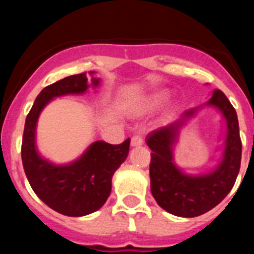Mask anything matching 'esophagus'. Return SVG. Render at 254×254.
Listing matches in <instances>:
<instances>
[{
  "instance_id": "34e87169",
  "label": "esophagus",
  "mask_w": 254,
  "mask_h": 254,
  "mask_svg": "<svg viewBox=\"0 0 254 254\" xmlns=\"http://www.w3.org/2000/svg\"><path fill=\"white\" fill-rule=\"evenodd\" d=\"M143 143V140H142V137L140 136V135H136V136H134V137H131V146H141Z\"/></svg>"
}]
</instances>
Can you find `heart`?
<instances>
[{
	"instance_id": "obj_1",
	"label": "heart",
	"mask_w": 254,
	"mask_h": 254,
	"mask_svg": "<svg viewBox=\"0 0 254 254\" xmlns=\"http://www.w3.org/2000/svg\"><path fill=\"white\" fill-rule=\"evenodd\" d=\"M166 99H167L166 92H155L150 96H146L141 101L137 102L135 106H132L130 108V114L132 117H142V115L150 114V113L161 108L166 102Z\"/></svg>"
}]
</instances>
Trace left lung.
Listing matches in <instances>:
<instances>
[{
	"label": "left lung",
	"instance_id": "left-lung-1",
	"mask_svg": "<svg viewBox=\"0 0 254 254\" xmlns=\"http://www.w3.org/2000/svg\"><path fill=\"white\" fill-rule=\"evenodd\" d=\"M204 106H214L227 123L222 160L211 171L189 175L174 163L173 148L181 127ZM151 148V193L157 204L170 214L181 217H195L211 210L230 193L240 172L242 143L237 114L220 89H215L206 103L188 109L179 119L160 127L146 136Z\"/></svg>",
	"mask_w": 254,
	"mask_h": 254
}]
</instances>
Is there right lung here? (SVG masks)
<instances>
[{
	"label": "right lung",
	"instance_id": "obj_1",
	"mask_svg": "<svg viewBox=\"0 0 254 254\" xmlns=\"http://www.w3.org/2000/svg\"><path fill=\"white\" fill-rule=\"evenodd\" d=\"M65 77L45 87L35 99L27 115L22 141V162L25 176L34 193L49 207L66 216H84L104 205L112 190L115 171L127 160L130 139L120 145L94 141L76 160L55 163L38 152L35 135L39 115L56 97L83 94L92 87L96 89L101 78L89 71Z\"/></svg>",
	"mask_w": 254,
	"mask_h": 254
}]
</instances>
